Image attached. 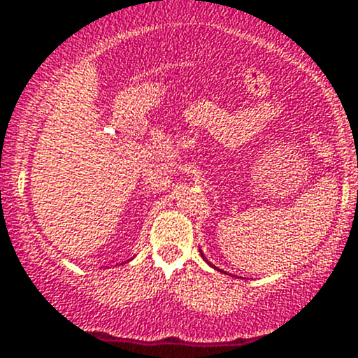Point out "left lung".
I'll list each match as a JSON object with an SVG mask.
<instances>
[{
  "label": "left lung",
  "mask_w": 358,
  "mask_h": 358,
  "mask_svg": "<svg viewBox=\"0 0 358 358\" xmlns=\"http://www.w3.org/2000/svg\"><path fill=\"white\" fill-rule=\"evenodd\" d=\"M201 255H202V252H201Z\"/></svg>",
  "instance_id": "8db88e82"
}]
</instances>
